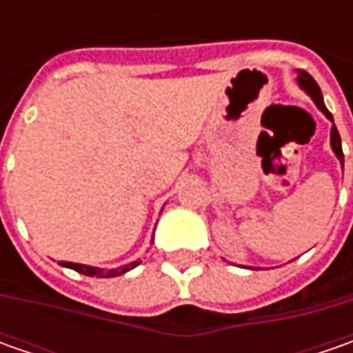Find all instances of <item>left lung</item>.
I'll list each match as a JSON object with an SVG mask.
<instances>
[{
    "label": "left lung",
    "instance_id": "1",
    "mask_svg": "<svg viewBox=\"0 0 353 353\" xmlns=\"http://www.w3.org/2000/svg\"><path fill=\"white\" fill-rule=\"evenodd\" d=\"M296 80H299V84H301V88H305L308 94H310V98L314 100V103L320 108V112L324 114V116L328 117L330 121L332 119V114L326 110V105L322 102V92H320V86L314 82V78L305 72V70H299V74H296ZM330 143H332V149L336 157L340 159V163H342V167H344V153H342V141H340V133H338V129L336 125H332V137H330Z\"/></svg>",
    "mask_w": 353,
    "mask_h": 353
}]
</instances>
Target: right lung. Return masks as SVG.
I'll use <instances>...</instances> for the list:
<instances>
[{"mask_svg":"<svg viewBox=\"0 0 353 353\" xmlns=\"http://www.w3.org/2000/svg\"><path fill=\"white\" fill-rule=\"evenodd\" d=\"M139 263H141V261H133V263L125 265V267H119V269H98V267H90V265H80V263H68V261H62L61 265H64V267H70V269H74V271L82 273V275H88V277L110 279V277H117V275H121V273H128L129 269L137 267Z\"/></svg>","mask_w":353,"mask_h":353,"instance_id":"right-lung-1","label":"right lung"}]
</instances>
